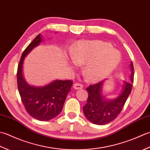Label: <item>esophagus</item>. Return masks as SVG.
Returning a JSON list of instances; mask_svg holds the SVG:
<instances>
[{
    "mask_svg": "<svg viewBox=\"0 0 150 150\" xmlns=\"http://www.w3.org/2000/svg\"><path fill=\"white\" fill-rule=\"evenodd\" d=\"M83 87V85L81 84V83H76L74 85H73V88H74V89H80V88H82Z\"/></svg>",
    "mask_w": 150,
    "mask_h": 150,
    "instance_id": "obj_1",
    "label": "esophagus"
}]
</instances>
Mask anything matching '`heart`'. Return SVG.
Segmentation results:
<instances>
[{"mask_svg": "<svg viewBox=\"0 0 150 150\" xmlns=\"http://www.w3.org/2000/svg\"><path fill=\"white\" fill-rule=\"evenodd\" d=\"M71 67L84 65L83 74L91 82L99 81L111 74L120 62V52L109 42L100 41H82L71 51Z\"/></svg>", "mask_w": 150, "mask_h": 150, "instance_id": "obj_1", "label": "heart"}]
</instances>
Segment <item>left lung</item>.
Instances as JSON below:
<instances>
[{"mask_svg":"<svg viewBox=\"0 0 150 150\" xmlns=\"http://www.w3.org/2000/svg\"><path fill=\"white\" fill-rule=\"evenodd\" d=\"M130 81L122 82L120 93L114 98H107L103 93V86L107 79L86 88L88 95L87 102L83 106V113L88 120L94 124L105 125L115 120L120 114L133 86L134 69L132 62L130 63Z\"/></svg>","mask_w":150,"mask_h":150,"instance_id":"left-lung-1","label":"left lung"}]
</instances>
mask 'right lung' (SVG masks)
<instances>
[{
	"label": "right lung",
	"mask_w": 150,
	"mask_h": 150,
	"mask_svg": "<svg viewBox=\"0 0 150 150\" xmlns=\"http://www.w3.org/2000/svg\"><path fill=\"white\" fill-rule=\"evenodd\" d=\"M42 41L43 38L39 33L23 52L18 66L17 85L22 102L29 115L38 120L48 121L62 112L72 81L56 79L44 86L36 87L26 81L23 75L24 58Z\"/></svg>",
	"instance_id": "1"
}]
</instances>
